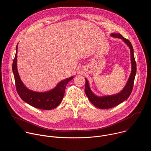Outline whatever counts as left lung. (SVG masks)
<instances>
[{"instance_id": "left-lung-1", "label": "left lung", "mask_w": 151, "mask_h": 151, "mask_svg": "<svg viewBox=\"0 0 151 151\" xmlns=\"http://www.w3.org/2000/svg\"><path fill=\"white\" fill-rule=\"evenodd\" d=\"M110 36L113 37L119 38L128 47L130 50V57H131V64H132V71L130 76L125 85L124 88L118 93L113 95L98 96L96 95L91 90L90 84L87 79H85V92L86 95L88 97L90 102L96 107L99 109H106L114 107L122 102L126 100L132 93L135 76L136 74V63L134 57V50L131 42L128 39L124 38L119 33H111Z\"/></svg>"}]
</instances>
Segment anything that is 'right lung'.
I'll use <instances>...</instances> for the list:
<instances>
[{
    "label": "right lung",
    "instance_id": "right-lung-1",
    "mask_svg": "<svg viewBox=\"0 0 151 151\" xmlns=\"http://www.w3.org/2000/svg\"><path fill=\"white\" fill-rule=\"evenodd\" d=\"M17 49L12 63V72L15 81L17 93L21 99L30 106L43 110H51L57 107L61 102L66 87L74 77L71 76L58 82L55 87L45 92H37L29 90L21 81L17 70Z\"/></svg>",
    "mask_w": 151,
    "mask_h": 151
}]
</instances>
